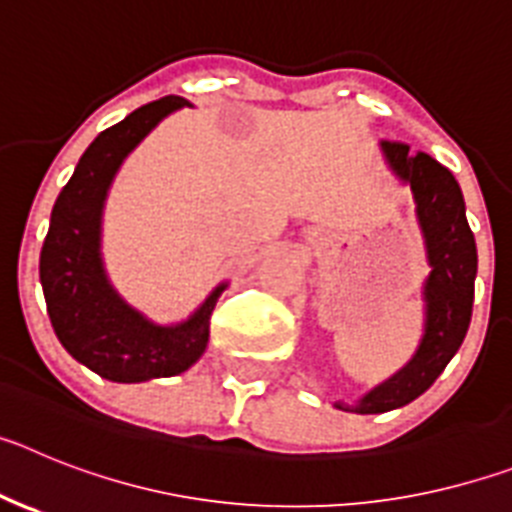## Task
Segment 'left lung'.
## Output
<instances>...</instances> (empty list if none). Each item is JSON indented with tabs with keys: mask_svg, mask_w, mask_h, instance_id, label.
I'll list each match as a JSON object with an SVG mask.
<instances>
[{
	"mask_svg": "<svg viewBox=\"0 0 512 512\" xmlns=\"http://www.w3.org/2000/svg\"><path fill=\"white\" fill-rule=\"evenodd\" d=\"M382 153L400 182L410 184L431 274L423 287L425 330L413 359L356 405L336 402L338 410L359 415L402 408L436 382L467 336L477 277V246L454 174L428 153L413 156L397 140H382Z\"/></svg>",
	"mask_w": 512,
	"mask_h": 512,
	"instance_id": "8db88e82",
	"label": "left lung"
}]
</instances>
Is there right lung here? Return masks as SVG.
Masks as SVG:
<instances>
[{
  "mask_svg": "<svg viewBox=\"0 0 512 512\" xmlns=\"http://www.w3.org/2000/svg\"><path fill=\"white\" fill-rule=\"evenodd\" d=\"M179 107H189L187 99L143 104L92 140L58 194L40 251V284L58 341L79 364L110 382H148L187 372L205 354L210 315L228 287L223 282L212 289L184 323L158 325L122 300L104 274L99 241L107 189L125 156Z\"/></svg>",
  "mask_w": 512,
  "mask_h": 512,
  "instance_id": "add662e5",
  "label": "right lung"
}]
</instances>
